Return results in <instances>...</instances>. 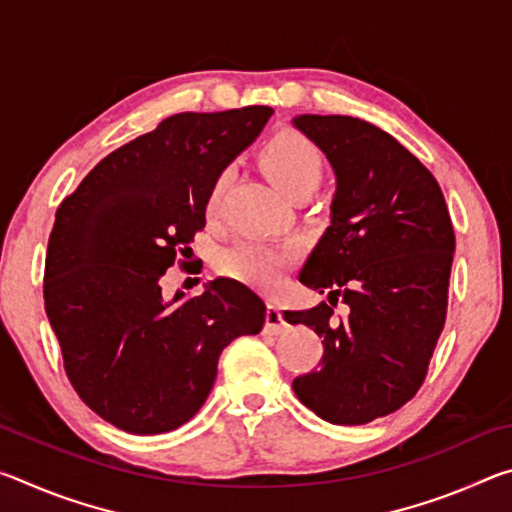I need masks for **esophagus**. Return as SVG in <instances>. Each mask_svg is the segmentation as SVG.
Returning <instances> with one entry per match:
<instances>
[{"label": "esophagus", "instance_id": "esophagus-1", "mask_svg": "<svg viewBox=\"0 0 512 512\" xmlns=\"http://www.w3.org/2000/svg\"><path fill=\"white\" fill-rule=\"evenodd\" d=\"M284 327H287V323H284L280 307H277L275 302H268V307H266V325H264V332H266V334H280Z\"/></svg>", "mask_w": 512, "mask_h": 512}]
</instances>
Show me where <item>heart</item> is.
I'll use <instances>...</instances> for the list:
<instances>
[{
    "label": "heart",
    "mask_w": 512,
    "mask_h": 512,
    "mask_svg": "<svg viewBox=\"0 0 512 512\" xmlns=\"http://www.w3.org/2000/svg\"><path fill=\"white\" fill-rule=\"evenodd\" d=\"M262 164L268 176L273 178V183L282 192L293 196L302 189L314 192L318 187L325 171V155L307 135L284 128L264 144ZM225 183H228V171H221L210 189V196H207V214L219 210ZM293 257L296 253L291 246H273L264 244V241L246 239L223 250L219 268L235 280L255 284V287H273L291 266Z\"/></svg>",
    "instance_id": "1"
}]
</instances>
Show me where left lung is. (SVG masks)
I'll use <instances>...</instances> for the list:
<instances>
[{
  "label": "left lung",
  "instance_id": "1",
  "mask_svg": "<svg viewBox=\"0 0 512 512\" xmlns=\"http://www.w3.org/2000/svg\"><path fill=\"white\" fill-rule=\"evenodd\" d=\"M293 126L336 173L332 221L300 271L329 305L284 311L325 348L293 391L318 418L366 424L404 406L427 377L447 316L452 219L436 178L393 135L345 115H300ZM336 301L349 305L345 319Z\"/></svg>",
  "mask_w": 512,
  "mask_h": 512
}]
</instances>
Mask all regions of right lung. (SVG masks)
Here are the masks:
<instances>
[{
  "mask_svg": "<svg viewBox=\"0 0 512 512\" xmlns=\"http://www.w3.org/2000/svg\"><path fill=\"white\" fill-rule=\"evenodd\" d=\"M273 110L180 112L106 155L60 203L45 262V309L74 391L117 429L153 436L194 418L216 363L259 334L264 300L228 277L167 300L162 275L205 228L219 173Z\"/></svg>",
  "mask_w": 512,
  "mask_h": 512,
  "instance_id": "add662e5",
  "label": "right lung"
}]
</instances>
